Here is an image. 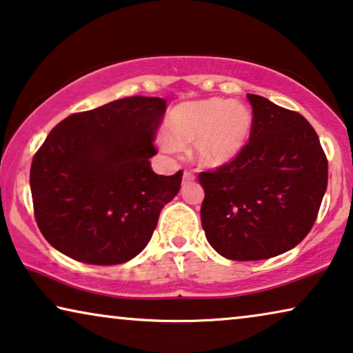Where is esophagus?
Returning <instances> with one entry per match:
<instances>
[{
    "instance_id": "esophagus-1",
    "label": "esophagus",
    "mask_w": 353,
    "mask_h": 353,
    "mask_svg": "<svg viewBox=\"0 0 353 353\" xmlns=\"http://www.w3.org/2000/svg\"><path fill=\"white\" fill-rule=\"evenodd\" d=\"M182 179H183V182H190V181H193V179H195V176L192 174V172H188V171H185L183 172V176H182Z\"/></svg>"
}]
</instances>
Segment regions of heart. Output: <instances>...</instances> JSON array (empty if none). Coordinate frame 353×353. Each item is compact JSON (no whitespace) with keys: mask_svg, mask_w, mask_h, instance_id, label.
Listing matches in <instances>:
<instances>
[{"mask_svg":"<svg viewBox=\"0 0 353 353\" xmlns=\"http://www.w3.org/2000/svg\"><path fill=\"white\" fill-rule=\"evenodd\" d=\"M251 108L240 101L221 97L182 102L168 113L166 136L158 139L165 152L192 143V153L201 166L222 168L245 150L252 132Z\"/></svg>","mask_w":353,"mask_h":353,"instance_id":"1","label":"heart"}]
</instances>
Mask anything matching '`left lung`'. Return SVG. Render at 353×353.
<instances>
[{"mask_svg": "<svg viewBox=\"0 0 353 353\" xmlns=\"http://www.w3.org/2000/svg\"><path fill=\"white\" fill-rule=\"evenodd\" d=\"M248 99L250 143L235 161L198 176L206 240L232 261L269 259L299 245L327 185V161L310 123L265 97Z\"/></svg>", "mask_w": 353, "mask_h": 353, "instance_id": "left-lung-1", "label": "left lung"}]
</instances>
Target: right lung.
Segmentation results:
<instances>
[{
  "label": "right lung",
  "mask_w": 353,
  "mask_h": 353,
  "mask_svg": "<svg viewBox=\"0 0 353 353\" xmlns=\"http://www.w3.org/2000/svg\"><path fill=\"white\" fill-rule=\"evenodd\" d=\"M165 112V99L132 96L67 117L49 132L30 170L49 245L92 265L123 264L147 246L182 182L181 171L158 176L148 161Z\"/></svg>",
  "instance_id": "right-lung-1"
}]
</instances>
